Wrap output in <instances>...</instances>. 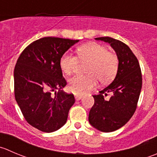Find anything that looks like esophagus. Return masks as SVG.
<instances>
[{"mask_svg":"<svg viewBox=\"0 0 157 157\" xmlns=\"http://www.w3.org/2000/svg\"><path fill=\"white\" fill-rule=\"evenodd\" d=\"M83 97V94H75V99L77 100H80L82 97Z\"/></svg>","mask_w":157,"mask_h":157,"instance_id":"34e87169","label":"esophagus"}]
</instances>
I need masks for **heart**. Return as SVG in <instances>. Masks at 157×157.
Instances as JSON below:
<instances>
[{
    "instance_id": "1",
    "label": "heart",
    "mask_w": 157,
    "mask_h": 157,
    "mask_svg": "<svg viewBox=\"0 0 157 157\" xmlns=\"http://www.w3.org/2000/svg\"><path fill=\"white\" fill-rule=\"evenodd\" d=\"M80 63L87 62L85 66V75H77L69 80V88L72 92L79 94L93 89L97 80L101 83L112 81L119 68V58L113 52L98 43H88L78 47L77 56L65 53L60 57L59 66L67 76L74 73Z\"/></svg>"
}]
</instances>
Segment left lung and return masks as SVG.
<instances>
[{"mask_svg":"<svg viewBox=\"0 0 157 157\" xmlns=\"http://www.w3.org/2000/svg\"><path fill=\"white\" fill-rule=\"evenodd\" d=\"M110 44L119 58V68L113 81L98 95L90 110L89 122L102 132H113L125 125L137 107L142 88V74L139 61L126 44L109 36L97 37ZM111 93L109 100L104 97Z\"/></svg>","mask_w":157,"mask_h":157,"instance_id":"left-lung-1","label":"left lung"}]
</instances>
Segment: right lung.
Here are the masks:
<instances>
[{"instance_id":"right-lung-1","label":"right lung","mask_w":157,"mask_h":157,"mask_svg":"<svg viewBox=\"0 0 157 157\" xmlns=\"http://www.w3.org/2000/svg\"><path fill=\"white\" fill-rule=\"evenodd\" d=\"M78 41L53 36L40 38L29 44L17 60L15 99L24 119L40 131L51 133L63 127L75 102L74 94L61 90L67 81L59 60Z\"/></svg>"}]
</instances>
